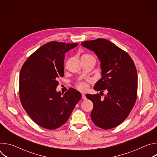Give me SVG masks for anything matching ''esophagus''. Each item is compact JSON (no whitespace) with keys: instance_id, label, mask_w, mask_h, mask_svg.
Here are the masks:
<instances>
[{"instance_id":"34e87169","label":"esophagus","mask_w":157,"mask_h":157,"mask_svg":"<svg viewBox=\"0 0 157 157\" xmlns=\"http://www.w3.org/2000/svg\"><path fill=\"white\" fill-rule=\"evenodd\" d=\"M82 99L83 100H85V99H86V96H85L84 94H82Z\"/></svg>"}]
</instances>
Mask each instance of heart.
Returning a JSON list of instances; mask_svg holds the SVG:
<instances>
[{"label": "heart", "instance_id": "b5f03b06", "mask_svg": "<svg viewBox=\"0 0 157 157\" xmlns=\"http://www.w3.org/2000/svg\"><path fill=\"white\" fill-rule=\"evenodd\" d=\"M82 57H84V58H94L93 56L91 55H87V54H86V55H84ZM76 87L77 89H78V90H79L80 91H87V89L88 88V86L87 85V84H86L85 82H79V84H78L76 85Z\"/></svg>", "mask_w": 157, "mask_h": 157}]
</instances>
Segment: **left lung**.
<instances>
[{"instance_id": "left-lung-1", "label": "left lung", "mask_w": 157, "mask_h": 157, "mask_svg": "<svg viewBox=\"0 0 157 157\" xmlns=\"http://www.w3.org/2000/svg\"><path fill=\"white\" fill-rule=\"evenodd\" d=\"M81 45L93 51L101 61L102 78L94 89L108 93L102 99L99 94L86 95L93 103L91 117L94 124L110 129L122 123L135 105L137 95V73L128 54L103 38L86 41Z\"/></svg>"}]
</instances>
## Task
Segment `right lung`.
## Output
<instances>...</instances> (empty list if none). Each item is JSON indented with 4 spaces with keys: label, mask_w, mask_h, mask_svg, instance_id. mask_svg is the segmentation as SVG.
Masks as SVG:
<instances>
[{
    "label": "right lung",
    "mask_w": 157,
    "mask_h": 157,
    "mask_svg": "<svg viewBox=\"0 0 157 157\" xmlns=\"http://www.w3.org/2000/svg\"><path fill=\"white\" fill-rule=\"evenodd\" d=\"M78 43L51 41L32 53L22 66L19 78L21 104L38 125L53 130L68 120L81 93L70 88L63 96L56 92L58 79L64 76L65 53Z\"/></svg>",
    "instance_id": "obj_1"
}]
</instances>
